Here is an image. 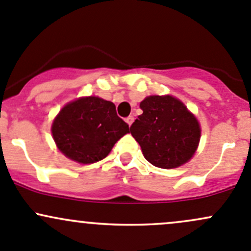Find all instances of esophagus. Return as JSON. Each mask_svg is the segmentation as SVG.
Here are the masks:
<instances>
[{"label": "esophagus", "mask_w": 251, "mask_h": 251, "mask_svg": "<svg viewBox=\"0 0 251 251\" xmlns=\"http://www.w3.org/2000/svg\"><path fill=\"white\" fill-rule=\"evenodd\" d=\"M133 120H134V118L132 117V115H130V117H127V118H126V123L128 124V126H131V125H132Z\"/></svg>", "instance_id": "esophagus-1"}]
</instances>
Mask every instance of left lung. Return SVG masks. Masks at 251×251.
Segmentation results:
<instances>
[{"mask_svg": "<svg viewBox=\"0 0 251 251\" xmlns=\"http://www.w3.org/2000/svg\"><path fill=\"white\" fill-rule=\"evenodd\" d=\"M143 114L130 131L144 157L160 168H176L194 156L201 128L197 119L176 97L148 96L139 104Z\"/></svg>", "mask_w": 251, "mask_h": 251, "instance_id": "8db88e82", "label": "left lung"}]
</instances>
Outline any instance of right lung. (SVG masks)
<instances>
[{
    "label": "right lung",
    "instance_id": "add662e5",
    "mask_svg": "<svg viewBox=\"0 0 251 251\" xmlns=\"http://www.w3.org/2000/svg\"><path fill=\"white\" fill-rule=\"evenodd\" d=\"M128 132V125L118 117L114 103L96 96L67 103L51 125L52 138L60 151L79 163L104 159Z\"/></svg>",
    "mask_w": 251,
    "mask_h": 251
}]
</instances>
